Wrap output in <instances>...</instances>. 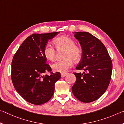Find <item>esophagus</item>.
<instances>
[{
	"label": "esophagus",
	"mask_w": 124,
	"mask_h": 124,
	"mask_svg": "<svg viewBox=\"0 0 124 124\" xmlns=\"http://www.w3.org/2000/svg\"><path fill=\"white\" fill-rule=\"evenodd\" d=\"M68 74V73H61V77H65Z\"/></svg>",
	"instance_id": "obj_1"
}]
</instances>
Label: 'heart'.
I'll return each instance as SVG.
<instances>
[{
    "label": "heart",
    "mask_w": 124,
    "mask_h": 124,
    "mask_svg": "<svg viewBox=\"0 0 124 124\" xmlns=\"http://www.w3.org/2000/svg\"><path fill=\"white\" fill-rule=\"evenodd\" d=\"M75 41L69 36H61L55 39L54 45L56 49L59 51L65 49L64 60L56 61L52 64L51 67L56 72H65L72 65V60L78 62L81 59L82 50L78 46L75 45ZM43 54L47 59L52 61L55 57V50L53 46L46 45L43 48Z\"/></svg>",
    "instance_id": "1"
}]
</instances>
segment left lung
Wrapping results in <instances>:
<instances>
[{"mask_svg": "<svg viewBox=\"0 0 124 124\" xmlns=\"http://www.w3.org/2000/svg\"><path fill=\"white\" fill-rule=\"evenodd\" d=\"M82 49V58L73 72L76 81L72 87L74 96L80 101L89 103L100 97L107 90L111 79L112 62L102 42L88 32H75Z\"/></svg>", "mask_w": 124, "mask_h": 124, "instance_id": "left-lung-1", "label": "left lung"}]
</instances>
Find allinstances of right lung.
Returning <instances> with one entry per match:
<instances>
[{"instance_id": "add662e5", "label": "right lung", "mask_w": 124, "mask_h": 124, "mask_svg": "<svg viewBox=\"0 0 124 124\" xmlns=\"http://www.w3.org/2000/svg\"><path fill=\"white\" fill-rule=\"evenodd\" d=\"M59 32L33 34L22 43L13 57L11 79L15 89L28 102L40 105L53 96L59 72L54 73L47 64L43 48ZM46 72L50 75H44Z\"/></svg>"}]
</instances>
